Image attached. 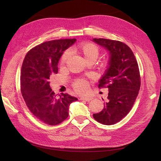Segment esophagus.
<instances>
[{"mask_svg":"<svg viewBox=\"0 0 161 161\" xmlns=\"http://www.w3.org/2000/svg\"><path fill=\"white\" fill-rule=\"evenodd\" d=\"M92 97H82L80 99L82 101H90L92 100Z\"/></svg>","mask_w":161,"mask_h":161,"instance_id":"34e87169","label":"esophagus"}]
</instances>
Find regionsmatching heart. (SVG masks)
I'll return each instance as SVG.
<instances>
[{
  "label": "heart",
  "mask_w": 161,
  "mask_h": 161,
  "mask_svg": "<svg viewBox=\"0 0 161 161\" xmlns=\"http://www.w3.org/2000/svg\"><path fill=\"white\" fill-rule=\"evenodd\" d=\"M77 52L83 56L85 60L89 62L90 60H96L99 55V49L97 46L92 43L85 42L82 43L76 47ZM71 51L67 50L63 53L60 60V64L64 65L67 61L69 60L71 56ZM109 66V62L105 60L102 64V67L107 68ZM72 86L74 89L79 93H86L89 90V83L88 82L84 79H78L76 80L72 84Z\"/></svg>",
  "instance_id": "heart-1"
}]
</instances>
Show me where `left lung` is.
Segmentation results:
<instances>
[{
  "label": "left lung",
  "instance_id": "obj_1",
  "mask_svg": "<svg viewBox=\"0 0 161 161\" xmlns=\"http://www.w3.org/2000/svg\"><path fill=\"white\" fill-rule=\"evenodd\" d=\"M93 41L110 53L109 68L98 85L99 89H109L108 100L103 110L94 114L93 118L103 125H113L128 115L138 95L141 84L138 64L125 43L104 38H94Z\"/></svg>",
  "mask_w": 161,
  "mask_h": 161
}]
</instances>
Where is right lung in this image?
I'll use <instances>...</instances> for the list:
<instances>
[{
    "label": "right lung",
    "instance_id": "obj_1",
    "mask_svg": "<svg viewBox=\"0 0 161 161\" xmlns=\"http://www.w3.org/2000/svg\"><path fill=\"white\" fill-rule=\"evenodd\" d=\"M76 39L43 42L29 51L21 71V91L31 114L44 124L56 125L69 116V105L78 99L67 93L55 95L50 86L52 75L58 73V63L63 52Z\"/></svg>",
    "mask_w": 161,
    "mask_h": 161
}]
</instances>
